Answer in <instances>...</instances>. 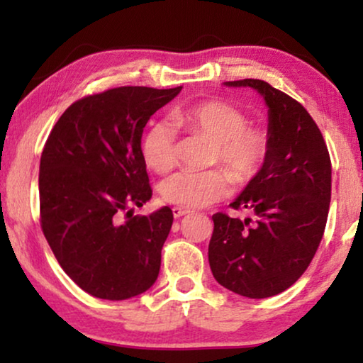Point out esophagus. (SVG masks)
Returning <instances> with one entry per match:
<instances>
[{"mask_svg": "<svg viewBox=\"0 0 363 363\" xmlns=\"http://www.w3.org/2000/svg\"><path fill=\"white\" fill-rule=\"evenodd\" d=\"M172 211H173V216H175V218H182V216H185V215H188V213H190L188 210H183V208H178V206L173 208Z\"/></svg>", "mask_w": 363, "mask_h": 363, "instance_id": "obj_1", "label": "esophagus"}]
</instances>
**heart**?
Wrapping results in <instances>:
<instances>
[{"label": "heart", "instance_id": "b5f03b06", "mask_svg": "<svg viewBox=\"0 0 363 363\" xmlns=\"http://www.w3.org/2000/svg\"><path fill=\"white\" fill-rule=\"evenodd\" d=\"M172 121L183 130L215 142L213 163L225 168L208 172L183 170L162 183V198L182 208H201L225 198L233 175L238 183H250L259 175L271 153V138L264 128L247 125L246 113L225 101H203L177 108ZM143 160L152 170L165 173L177 165L175 132L168 123L148 127L142 142Z\"/></svg>", "mask_w": 363, "mask_h": 363}]
</instances>
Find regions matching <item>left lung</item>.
Returning <instances> with one entry per match:
<instances>
[{
    "label": "left lung",
    "mask_w": 363,
    "mask_h": 363,
    "mask_svg": "<svg viewBox=\"0 0 363 363\" xmlns=\"http://www.w3.org/2000/svg\"><path fill=\"white\" fill-rule=\"evenodd\" d=\"M225 84L252 87L266 101L271 153L230 205L251 211L255 221L213 215L208 261L223 287L264 299L294 284L320 245L330 205V157L314 118L287 94L259 79Z\"/></svg>",
    "instance_id": "8db88e82"
}]
</instances>
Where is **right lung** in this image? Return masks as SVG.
Masks as SVG:
<instances>
[{"label":"right lung","mask_w":363,"mask_h":363,"mask_svg":"<svg viewBox=\"0 0 363 363\" xmlns=\"http://www.w3.org/2000/svg\"><path fill=\"white\" fill-rule=\"evenodd\" d=\"M182 87L125 86L79 99L49 133L39 165V215L64 272L94 297L150 289L173 223L168 206L133 216L152 198L142 133Z\"/></svg>","instance_id":"obj_1"}]
</instances>
